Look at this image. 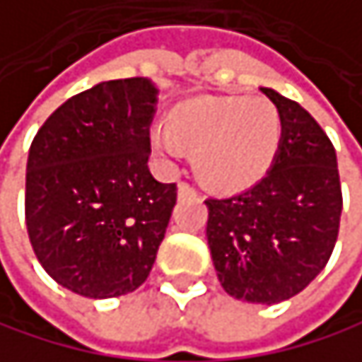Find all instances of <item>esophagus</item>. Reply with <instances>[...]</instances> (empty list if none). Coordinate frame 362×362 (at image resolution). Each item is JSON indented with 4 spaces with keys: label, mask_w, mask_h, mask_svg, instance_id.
<instances>
[{
    "label": "esophagus",
    "mask_w": 362,
    "mask_h": 362,
    "mask_svg": "<svg viewBox=\"0 0 362 362\" xmlns=\"http://www.w3.org/2000/svg\"><path fill=\"white\" fill-rule=\"evenodd\" d=\"M193 193H195V189H193L189 182H180V185H177V195H180V197H185V195H193Z\"/></svg>",
    "instance_id": "1"
}]
</instances>
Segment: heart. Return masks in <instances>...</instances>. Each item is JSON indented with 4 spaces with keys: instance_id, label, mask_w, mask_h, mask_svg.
Instances as JSON below:
<instances>
[{
    "instance_id": "heart-1",
    "label": "heart",
    "mask_w": 362,
    "mask_h": 362,
    "mask_svg": "<svg viewBox=\"0 0 362 362\" xmlns=\"http://www.w3.org/2000/svg\"><path fill=\"white\" fill-rule=\"evenodd\" d=\"M282 114L265 97L191 99L175 105L165 127L150 129V146L167 165L180 148L193 152L195 173L208 189L242 191L272 167L282 141Z\"/></svg>"
}]
</instances>
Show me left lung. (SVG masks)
Listing matches in <instances>:
<instances>
[{
	"label": "left lung",
	"instance_id": "left-lung-1",
	"mask_svg": "<svg viewBox=\"0 0 362 362\" xmlns=\"http://www.w3.org/2000/svg\"><path fill=\"white\" fill-rule=\"evenodd\" d=\"M284 131L272 169L231 197H210L208 244L223 288L248 303H280L327 265L339 233L337 156L322 127L297 101L261 88Z\"/></svg>",
	"mask_w": 362,
	"mask_h": 362
}]
</instances>
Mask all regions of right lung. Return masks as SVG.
<instances>
[{
	"label": "right lung",
	"mask_w": 362,
	"mask_h": 362,
	"mask_svg": "<svg viewBox=\"0 0 362 362\" xmlns=\"http://www.w3.org/2000/svg\"><path fill=\"white\" fill-rule=\"evenodd\" d=\"M156 95L148 78L99 82L31 141L27 233L46 274L76 295L133 293L154 265L177 197L148 169Z\"/></svg>",
	"instance_id": "1"
}]
</instances>
